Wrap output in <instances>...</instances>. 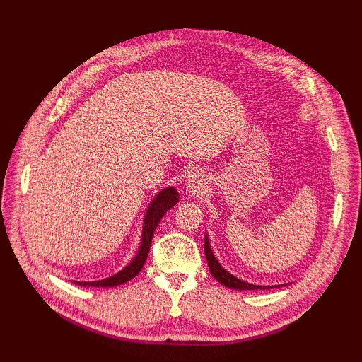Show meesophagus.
<instances>
[{
	"instance_id": "esophagus-1",
	"label": "esophagus",
	"mask_w": 362,
	"mask_h": 362,
	"mask_svg": "<svg viewBox=\"0 0 362 362\" xmlns=\"http://www.w3.org/2000/svg\"><path fill=\"white\" fill-rule=\"evenodd\" d=\"M205 183H206L205 174H204L202 171H196V173H193V174H189L187 188L191 191V193H197V191L204 189Z\"/></svg>"
}]
</instances>
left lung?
I'll list each match as a JSON object with an SVG mask.
<instances>
[{
  "mask_svg": "<svg viewBox=\"0 0 362 362\" xmlns=\"http://www.w3.org/2000/svg\"><path fill=\"white\" fill-rule=\"evenodd\" d=\"M205 257H206V263H209L210 267V272L211 275L216 279L221 284H224V286L230 288V289H240V291H245V289H269L272 286H258V284H250V283H245L240 279H236L232 274H228L224 267H222L218 259L214 258L211 247H210V241L209 238L205 236Z\"/></svg>",
  "mask_w": 362,
  "mask_h": 362,
  "instance_id": "1",
  "label": "left lung"
}]
</instances>
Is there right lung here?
I'll list each match as a JSON object with an SVG mask.
<instances>
[{"instance_id":"add662e5","label":"right lung","mask_w":362,"mask_h":362,"mask_svg":"<svg viewBox=\"0 0 362 362\" xmlns=\"http://www.w3.org/2000/svg\"><path fill=\"white\" fill-rule=\"evenodd\" d=\"M177 202H179V193H177V189L173 187L165 188L163 191H160L156 197H153V201L148 206V211H146V214H144L140 249H138L136 257L130 261V263L124 269H122V271L109 276V279H104L99 281H74V283L82 284V286L112 288V286H119V284L132 280L136 274H140V271L146 263V258H148L149 247L152 243V236H153V232H156L160 219L163 218L165 213L169 209H173Z\"/></svg>"}]
</instances>
